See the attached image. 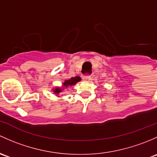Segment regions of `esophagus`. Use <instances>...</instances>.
Returning <instances> with one entry per match:
<instances>
[{"instance_id": "34e87169", "label": "esophagus", "mask_w": 157, "mask_h": 157, "mask_svg": "<svg viewBox=\"0 0 157 157\" xmlns=\"http://www.w3.org/2000/svg\"><path fill=\"white\" fill-rule=\"evenodd\" d=\"M84 81H85V82H90V80H91V77L90 76H84Z\"/></svg>"}]
</instances>
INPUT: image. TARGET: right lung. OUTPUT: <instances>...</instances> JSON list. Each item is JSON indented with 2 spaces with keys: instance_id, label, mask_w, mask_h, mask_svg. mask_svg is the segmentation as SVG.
<instances>
[{
  "instance_id": "1",
  "label": "right lung",
  "mask_w": 157,
  "mask_h": 157,
  "mask_svg": "<svg viewBox=\"0 0 157 157\" xmlns=\"http://www.w3.org/2000/svg\"><path fill=\"white\" fill-rule=\"evenodd\" d=\"M81 80H82V78H81V77H79V76L72 77L71 78L68 79V80L64 81V82H63L62 83V86L61 87L56 86V87H55V88H53L52 91L54 92V94L59 95V94L62 93V92L63 91L65 88H69V87L74 86L75 84L78 83V82H80Z\"/></svg>"
}]
</instances>
